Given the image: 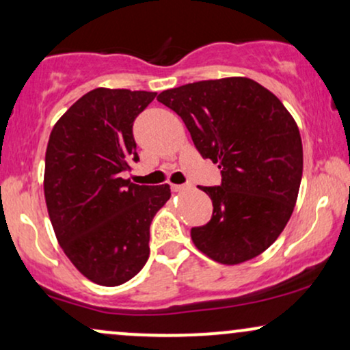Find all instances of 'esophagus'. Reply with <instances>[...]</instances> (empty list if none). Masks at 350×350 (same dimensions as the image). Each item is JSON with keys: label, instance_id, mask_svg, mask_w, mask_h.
<instances>
[{"label": "esophagus", "instance_id": "34e87169", "mask_svg": "<svg viewBox=\"0 0 350 350\" xmlns=\"http://www.w3.org/2000/svg\"><path fill=\"white\" fill-rule=\"evenodd\" d=\"M189 187H191V186H189V184H171V191H172V192L187 191Z\"/></svg>", "mask_w": 350, "mask_h": 350}]
</instances>
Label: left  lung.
<instances>
[{
	"label": "left lung",
	"mask_w": 350,
	"mask_h": 350,
	"mask_svg": "<svg viewBox=\"0 0 350 350\" xmlns=\"http://www.w3.org/2000/svg\"><path fill=\"white\" fill-rule=\"evenodd\" d=\"M158 102L186 123L202 158L219 164L222 184L200 187L211 220L192 227L198 250L222 265L255 258L293 214L303 176V143L290 111L247 77L200 80L170 88Z\"/></svg>",
	"instance_id": "obj_1"
}]
</instances>
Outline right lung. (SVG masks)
I'll use <instances>...</instances> for the list:
<instances>
[{
    "label": "right lung",
    "instance_id": "right-lung-1",
    "mask_svg": "<svg viewBox=\"0 0 350 350\" xmlns=\"http://www.w3.org/2000/svg\"><path fill=\"white\" fill-rule=\"evenodd\" d=\"M156 92L100 87L79 98L52 128L44 196L67 258L87 280L118 286L150 256L152 217L171 189L123 179L138 161L133 122Z\"/></svg>",
    "mask_w": 350,
    "mask_h": 350
}]
</instances>
